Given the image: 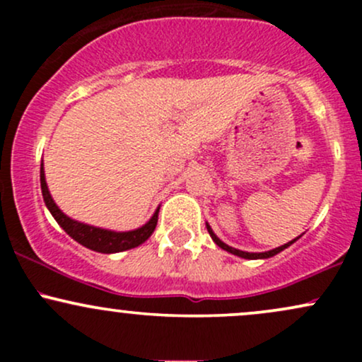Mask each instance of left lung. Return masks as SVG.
I'll return each instance as SVG.
<instances>
[{
  "label": "left lung",
  "instance_id": "obj_1",
  "mask_svg": "<svg viewBox=\"0 0 362 362\" xmlns=\"http://www.w3.org/2000/svg\"><path fill=\"white\" fill-rule=\"evenodd\" d=\"M206 228H207V231H209V235H211V238H213V242H214L216 245H218L219 248H223V250H226V252L233 253V255H238V257H242V259H250V260H255V259H269V257H274V255H277V253L284 250V248L291 247V245H293L294 242H296L298 238H300V236H298V238H294L293 242H288V243H284V245H282V247H277V248H274V250H269V252H262V253H250V252H242V250H238V248H233V247H230V245L223 243L221 240H219L218 236L214 235V231L211 230V226H209V224H207V223H206Z\"/></svg>",
  "mask_w": 362,
  "mask_h": 362
}]
</instances>
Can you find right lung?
I'll return each mask as SVG.
<instances>
[{"mask_svg": "<svg viewBox=\"0 0 362 362\" xmlns=\"http://www.w3.org/2000/svg\"><path fill=\"white\" fill-rule=\"evenodd\" d=\"M40 189H42V197L47 209L51 211L57 224L66 231L73 240H76L78 243H81L83 247L90 248V250L100 252V253H117L124 250H131V248L139 247L141 243H144L149 236L155 231L156 223H158V213H160V207L156 209V213L151 216V219L144 224V226L138 228V230L132 231H110V230H102V228L90 226V224L74 221V219L68 218L59 207L56 206L54 199L51 197V192L47 189V182H45L44 175V165H40Z\"/></svg>", "mask_w": 362, "mask_h": 362, "instance_id": "right-lung-1", "label": "right lung"}]
</instances>
